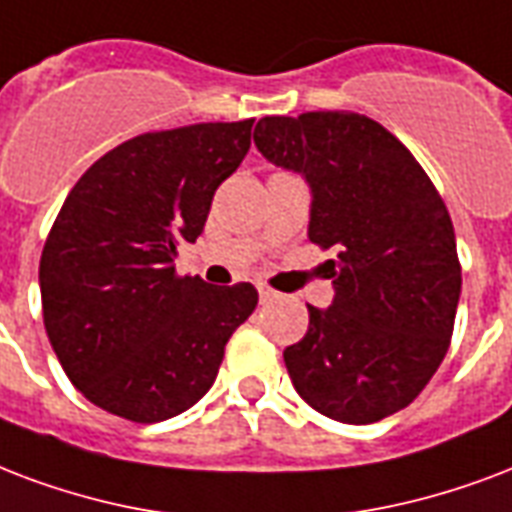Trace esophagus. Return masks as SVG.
Returning a JSON list of instances; mask_svg holds the SVG:
<instances>
[{
    "mask_svg": "<svg viewBox=\"0 0 512 512\" xmlns=\"http://www.w3.org/2000/svg\"><path fill=\"white\" fill-rule=\"evenodd\" d=\"M260 300L263 303H273V300H279V292H273L271 287H260Z\"/></svg>",
    "mask_w": 512,
    "mask_h": 512,
    "instance_id": "34e87169",
    "label": "esophagus"
}]
</instances>
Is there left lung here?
Listing matches in <instances>:
<instances>
[{
    "label": "left lung",
    "instance_id": "8db88e82",
    "mask_svg": "<svg viewBox=\"0 0 512 512\" xmlns=\"http://www.w3.org/2000/svg\"><path fill=\"white\" fill-rule=\"evenodd\" d=\"M265 161L311 187L308 239L335 247V298L308 306V333L284 349L314 411L373 424L411 405L446 357L462 292L448 209L419 161L357 112L263 117Z\"/></svg>",
    "mask_w": 512,
    "mask_h": 512
}]
</instances>
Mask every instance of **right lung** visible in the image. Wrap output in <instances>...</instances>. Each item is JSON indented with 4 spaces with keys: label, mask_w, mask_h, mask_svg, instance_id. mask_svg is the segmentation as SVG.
I'll return each mask as SVG.
<instances>
[{
    "label": "right lung",
    "mask_w": 512,
    "mask_h": 512,
    "mask_svg": "<svg viewBox=\"0 0 512 512\" xmlns=\"http://www.w3.org/2000/svg\"><path fill=\"white\" fill-rule=\"evenodd\" d=\"M252 123H195L117 144L66 195L39 260L42 317L61 368L93 405L152 424L209 392L249 282L177 276L214 190L239 169Z\"/></svg>",
    "instance_id": "right-lung-1"
}]
</instances>
